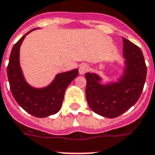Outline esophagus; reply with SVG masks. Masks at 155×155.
Wrapping results in <instances>:
<instances>
[{
	"mask_svg": "<svg viewBox=\"0 0 155 155\" xmlns=\"http://www.w3.org/2000/svg\"><path fill=\"white\" fill-rule=\"evenodd\" d=\"M79 71L80 75H83V74H85L86 72H87L89 71V66L86 64H81L79 68Z\"/></svg>",
	"mask_w": 155,
	"mask_h": 155,
	"instance_id": "obj_1",
	"label": "esophagus"
}]
</instances>
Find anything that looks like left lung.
<instances>
[{
    "label": "left lung",
    "instance_id": "left-lung-1",
    "mask_svg": "<svg viewBox=\"0 0 155 155\" xmlns=\"http://www.w3.org/2000/svg\"><path fill=\"white\" fill-rule=\"evenodd\" d=\"M126 68L116 83L103 85L95 73H86V97L93 111L113 118L134 105L141 95L147 76V66L139 47L122 37Z\"/></svg>",
    "mask_w": 155,
    "mask_h": 155
}]
</instances>
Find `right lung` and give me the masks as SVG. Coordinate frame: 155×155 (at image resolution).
Listing matches in <instances>:
<instances>
[{"label":"right lung","mask_w":155,"mask_h":155,"mask_svg":"<svg viewBox=\"0 0 155 155\" xmlns=\"http://www.w3.org/2000/svg\"><path fill=\"white\" fill-rule=\"evenodd\" d=\"M16 43L12 50L7 68L11 91L15 100L25 111L38 118L54 115L60 110L64 91L70 83L77 76V68L58 74L54 81L44 88L32 87L25 82L19 64V49L25 36Z\"/></svg>","instance_id":"obj_1"}]
</instances>
